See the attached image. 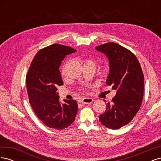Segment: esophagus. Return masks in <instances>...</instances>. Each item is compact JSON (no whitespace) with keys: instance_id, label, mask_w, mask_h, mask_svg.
Segmentation results:
<instances>
[{"instance_id":"obj_1","label":"esophagus","mask_w":161,"mask_h":161,"mask_svg":"<svg viewBox=\"0 0 161 161\" xmlns=\"http://www.w3.org/2000/svg\"><path fill=\"white\" fill-rule=\"evenodd\" d=\"M92 102H93V99H91V98H83L80 100V103H82V104H91L92 103Z\"/></svg>"}]
</instances>
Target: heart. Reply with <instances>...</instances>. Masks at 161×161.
Wrapping results in <instances>:
<instances>
[{"mask_svg":"<svg viewBox=\"0 0 161 161\" xmlns=\"http://www.w3.org/2000/svg\"><path fill=\"white\" fill-rule=\"evenodd\" d=\"M85 64H93L95 65V62L93 61H92L91 60H86L85 61ZM62 75H64V69H62ZM82 91H83V89H81Z\"/></svg>","mask_w":161,"mask_h":161,"instance_id":"obj_1","label":"heart"}]
</instances>
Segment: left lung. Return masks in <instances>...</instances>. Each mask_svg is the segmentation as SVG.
<instances>
[{"label": "left lung", "instance_id": "1", "mask_svg": "<svg viewBox=\"0 0 161 161\" xmlns=\"http://www.w3.org/2000/svg\"><path fill=\"white\" fill-rule=\"evenodd\" d=\"M109 61V74L106 82L116 95L106 103L107 109L99 115L105 127L118 130L128 124L138 113L144 96V74L134 53L114 42L95 47Z\"/></svg>", "mask_w": 161, "mask_h": 161}]
</instances>
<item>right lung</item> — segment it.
<instances>
[{
	"instance_id": "1",
	"label": "right lung",
	"mask_w": 161,
	"mask_h": 161,
	"mask_svg": "<svg viewBox=\"0 0 161 161\" xmlns=\"http://www.w3.org/2000/svg\"><path fill=\"white\" fill-rule=\"evenodd\" d=\"M76 50L53 43L39 51L26 75L29 100L35 114L46 126L56 130L66 128L74 122L78 111L75 100L59 102L57 87L63 85L59 68L66 56Z\"/></svg>"
}]
</instances>
